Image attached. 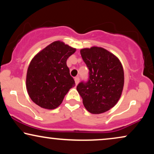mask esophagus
Masks as SVG:
<instances>
[{"mask_svg": "<svg viewBox=\"0 0 154 154\" xmlns=\"http://www.w3.org/2000/svg\"><path fill=\"white\" fill-rule=\"evenodd\" d=\"M75 85H78V83L79 82V78L78 77H75Z\"/></svg>", "mask_w": 154, "mask_h": 154, "instance_id": "1", "label": "esophagus"}]
</instances>
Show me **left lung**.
<instances>
[{
  "mask_svg": "<svg viewBox=\"0 0 154 154\" xmlns=\"http://www.w3.org/2000/svg\"><path fill=\"white\" fill-rule=\"evenodd\" d=\"M80 53L89 71V80L77 87L84 106L91 114L107 112L115 106L123 91L122 63L114 54L100 47L84 48Z\"/></svg>",
  "mask_w": 154,
  "mask_h": 154,
  "instance_id": "1",
  "label": "left lung"
}]
</instances>
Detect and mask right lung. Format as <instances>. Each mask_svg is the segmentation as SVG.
Wrapping results in <instances>:
<instances>
[{"label":"right lung","mask_w":154,"mask_h":154,"mask_svg":"<svg viewBox=\"0 0 154 154\" xmlns=\"http://www.w3.org/2000/svg\"><path fill=\"white\" fill-rule=\"evenodd\" d=\"M76 51L63 42L54 41L31 60L26 76V88L32 102L40 107L54 109L63 102L75 80L67 60Z\"/></svg>","instance_id":"1"}]
</instances>
